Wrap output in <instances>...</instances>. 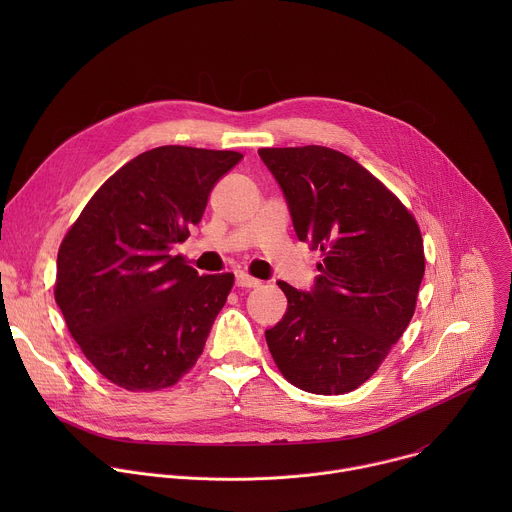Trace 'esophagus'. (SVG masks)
<instances>
[{
    "instance_id": "1",
    "label": "esophagus",
    "mask_w": 512,
    "mask_h": 512,
    "mask_svg": "<svg viewBox=\"0 0 512 512\" xmlns=\"http://www.w3.org/2000/svg\"><path fill=\"white\" fill-rule=\"evenodd\" d=\"M235 283H237V287H257V285H259V279L251 277V275L245 273V271H237V273H235Z\"/></svg>"
}]
</instances>
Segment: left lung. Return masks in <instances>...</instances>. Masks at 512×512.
I'll return each instance as SVG.
<instances>
[{
	"label": "left lung",
	"instance_id": "obj_1",
	"mask_svg": "<svg viewBox=\"0 0 512 512\" xmlns=\"http://www.w3.org/2000/svg\"><path fill=\"white\" fill-rule=\"evenodd\" d=\"M300 241L320 251L312 294L285 281L287 312L265 330L279 373L302 391L367 383L409 326L425 273L415 216L367 168L324 148H261Z\"/></svg>",
	"mask_w": 512,
	"mask_h": 512
}]
</instances>
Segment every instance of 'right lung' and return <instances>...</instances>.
I'll return each instance as SVG.
<instances>
[{
    "label": "right lung",
    "mask_w": 512,
    "mask_h": 512,
    "mask_svg": "<svg viewBox=\"0 0 512 512\" xmlns=\"http://www.w3.org/2000/svg\"><path fill=\"white\" fill-rule=\"evenodd\" d=\"M243 154L162 145L121 166L66 231L54 300L93 367L127 391L176 385L200 358L235 275H198L176 243Z\"/></svg>",
    "instance_id": "right-lung-1"
}]
</instances>
